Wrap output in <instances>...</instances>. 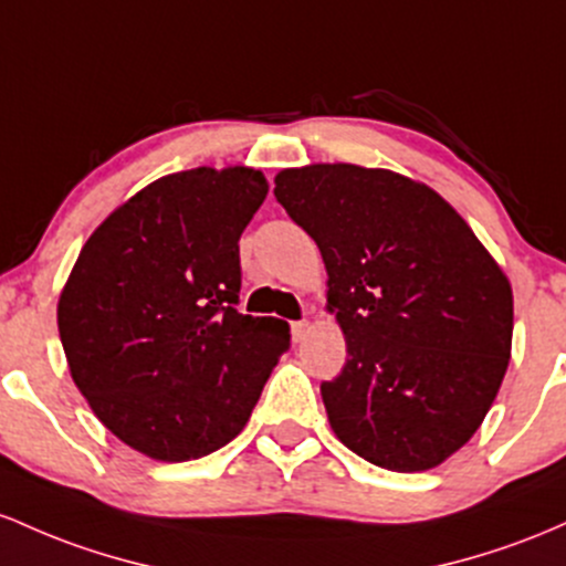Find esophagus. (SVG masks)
<instances>
[{"label":"esophagus","mask_w":566,"mask_h":566,"mask_svg":"<svg viewBox=\"0 0 566 566\" xmlns=\"http://www.w3.org/2000/svg\"><path fill=\"white\" fill-rule=\"evenodd\" d=\"M307 332H310V323L304 321V317H302V321L291 323V336H294V342H302L304 336H307Z\"/></svg>","instance_id":"esophagus-1"}]
</instances>
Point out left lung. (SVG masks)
<instances>
[{"mask_svg":"<svg viewBox=\"0 0 566 566\" xmlns=\"http://www.w3.org/2000/svg\"><path fill=\"white\" fill-rule=\"evenodd\" d=\"M275 198L321 249L347 360L321 385L332 430L371 465L436 468L468 443L511 358L513 294L471 227L392 170L307 165Z\"/></svg>","mask_w":566,"mask_h":566,"instance_id":"8db88e82","label":"left lung"}]
</instances>
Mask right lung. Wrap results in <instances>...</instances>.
<instances>
[{
  "mask_svg": "<svg viewBox=\"0 0 566 566\" xmlns=\"http://www.w3.org/2000/svg\"><path fill=\"white\" fill-rule=\"evenodd\" d=\"M266 198L253 168L157 179L82 245L59 302L72 379L119 441L198 460L249 422L289 323L240 304V234Z\"/></svg>",
  "mask_w": 566,
  "mask_h": 566,
  "instance_id": "right-lung-1",
  "label": "right lung"
}]
</instances>
